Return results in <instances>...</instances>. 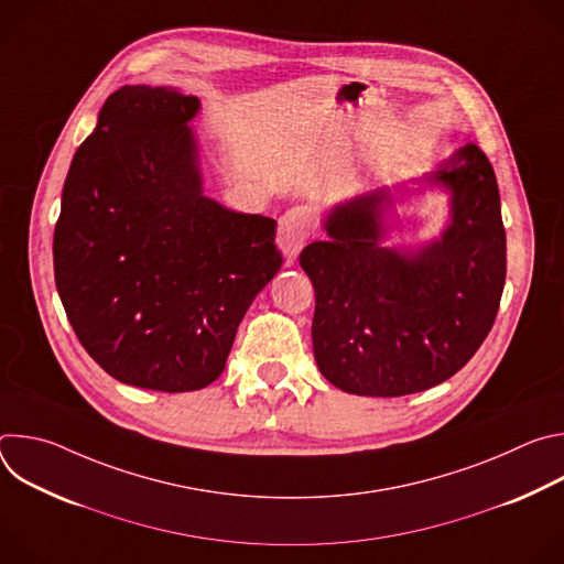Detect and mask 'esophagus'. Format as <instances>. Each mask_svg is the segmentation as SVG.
Wrapping results in <instances>:
<instances>
[{"label":"esophagus","instance_id":"esophagus-1","mask_svg":"<svg viewBox=\"0 0 564 564\" xmlns=\"http://www.w3.org/2000/svg\"><path fill=\"white\" fill-rule=\"evenodd\" d=\"M312 229L314 216L307 207H292L279 218V248L288 265H292L299 252L305 248Z\"/></svg>","mask_w":564,"mask_h":564}]
</instances>
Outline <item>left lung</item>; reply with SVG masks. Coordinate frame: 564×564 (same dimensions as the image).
Here are the masks:
<instances>
[{
    "instance_id": "left-lung-1",
    "label": "left lung",
    "mask_w": 564,
    "mask_h": 564,
    "mask_svg": "<svg viewBox=\"0 0 564 564\" xmlns=\"http://www.w3.org/2000/svg\"><path fill=\"white\" fill-rule=\"evenodd\" d=\"M409 183L335 205L324 218L328 238L299 257L316 294V366L350 394L401 397L446 381L487 339L500 307L507 234L485 151L468 142L424 176L448 194L442 234L420 248H388V207L424 189Z\"/></svg>"
}]
</instances>
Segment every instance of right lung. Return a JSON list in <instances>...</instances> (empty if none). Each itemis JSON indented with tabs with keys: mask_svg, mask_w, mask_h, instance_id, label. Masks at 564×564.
I'll return each instance as SVG.
<instances>
[{
	"mask_svg": "<svg viewBox=\"0 0 564 564\" xmlns=\"http://www.w3.org/2000/svg\"><path fill=\"white\" fill-rule=\"evenodd\" d=\"M200 100L122 87L77 147L53 234L70 326L113 379L163 392L209 386L238 324L281 270L276 220L203 192L189 122Z\"/></svg>",
	"mask_w": 564,
	"mask_h": 564,
	"instance_id": "add662e5",
	"label": "right lung"
}]
</instances>
